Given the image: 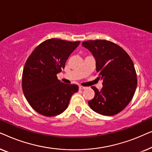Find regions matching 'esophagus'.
Here are the masks:
<instances>
[{"mask_svg":"<svg viewBox=\"0 0 152 152\" xmlns=\"http://www.w3.org/2000/svg\"><path fill=\"white\" fill-rule=\"evenodd\" d=\"M86 87H84V86H79V88L81 89V90H83V89H85Z\"/></svg>","mask_w":152,"mask_h":152,"instance_id":"obj_1","label":"esophagus"}]
</instances>
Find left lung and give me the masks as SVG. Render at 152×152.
I'll list each match as a JSON object with an SVG mask.
<instances>
[{
  "instance_id": "obj_1",
  "label": "left lung",
  "mask_w": 152,
  "mask_h": 152,
  "mask_svg": "<svg viewBox=\"0 0 152 152\" xmlns=\"http://www.w3.org/2000/svg\"><path fill=\"white\" fill-rule=\"evenodd\" d=\"M96 61L98 80H103L100 91L92 86L95 96L88 101L91 109L103 115H114L132 100L137 86V76L129 55L119 45L107 40L82 43Z\"/></svg>"
}]
</instances>
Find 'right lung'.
Segmentation results:
<instances>
[{"label": "right lung", "mask_w": 152, "mask_h": 152, "mask_svg": "<svg viewBox=\"0 0 152 152\" xmlns=\"http://www.w3.org/2000/svg\"><path fill=\"white\" fill-rule=\"evenodd\" d=\"M80 43L48 39L29 56L23 71L22 88L37 113L47 117L59 115L67 109L72 94L77 92V85L60 82L57 74L65 67L68 57Z\"/></svg>", "instance_id": "add662e5"}]
</instances>
